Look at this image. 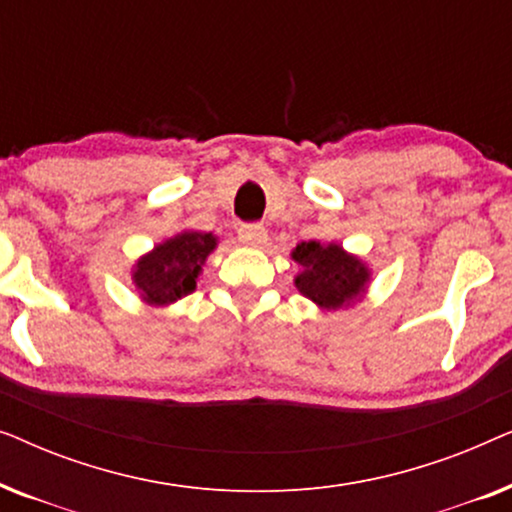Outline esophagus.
<instances>
[{"label": "esophagus", "mask_w": 512, "mask_h": 512, "mask_svg": "<svg viewBox=\"0 0 512 512\" xmlns=\"http://www.w3.org/2000/svg\"><path fill=\"white\" fill-rule=\"evenodd\" d=\"M237 235H240V242L247 244V247H263L265 240H268V230L261 223H244L237 230Z\"/></svg>", "instance_id": "1"}]
</instances>
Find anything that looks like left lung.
<instances>
[{
	"label": "left lung",
	"mask_w": 512,
	"mask_h": 512,
	"mask_svg": "<svg viewBox=\"0 0 512 512\" xmlns=\"http://www.w3.org/2000/svg\"><path fill=\"white\" fill-rule=\"evenodd\" d=\"M291 258L300 268L293 277L300 296L326 312L359 303L373 279L368 263L338 242H300Z\"/></svg>",
	"instance_id": "1"
}]
</instances>
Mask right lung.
<instances>
[{"label": "right lung", "mask_w": 512, "mask_h": 512, "mask_svg": "<svg viewBox=\"0 0 512 512\" xmlns=\"http://www.w3.org/2000/svg\"><path fill=\"white\" fill-rule=\"evenodd\" d=\"M219 244L214 233L181 230L158 242L132 265V284L137 296L149 307H167L195 291L202 265Z\"/></svg>", "instance_id": "1"}]
</instances>
